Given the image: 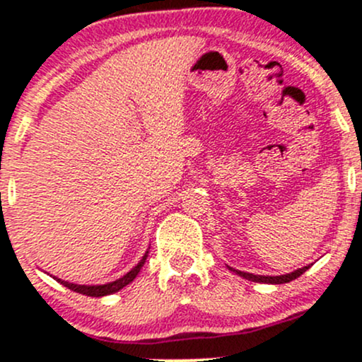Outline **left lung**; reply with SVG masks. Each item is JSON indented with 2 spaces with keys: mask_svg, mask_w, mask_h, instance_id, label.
Returning a JSON list of instances; mask_svg holds the SVG:
<instances>
[{
  "mask_svg": "<svg viewBox=\"0 0 362 362\" xmlns=\"http://www.w3.org/2000/svg\"><path fill=\"white\" fill-rule=\"evenodd\" d=\"M230 272H233L235 275H239L242 278H245V280H251V281H256V284H273V285H280V284H288V281L296 280V278H299L305 269H309V264L308 266H303V268L296 269V272L292 273H287V275H280V276H264V275H254V273H245V272H240V269H235L232 268V266H228Z\"/></svg>",
  "mask_w": 362,
  "mask_h": 362,
  "instance_id": "1",
  "label": "left lung"
}]
</instances>
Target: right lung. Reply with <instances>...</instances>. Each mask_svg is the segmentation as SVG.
<instances>
[{
  "label": "right lung",
  "mask_w": 362,
  "mask_h": 362,
  "mask_svg": "<svg viewBox=\"0 0 362 362\" xmlns=\"http://www.w3.org/2000/svg\"><path fill=\"white\" fill-rule=\"evenodd\" d=\"M148 252L149 251H146L144 256H142V259L139 261V263L134 266V268L130 269L127 275H123L122 278H118V280L110 281V284H105V285H78V284H70V281H65V280H62V278H57V276H53V278L57 281H59L62 285H65L66 288H70V291H74L77 293H82V296H89V297L111 296V293L122 291L123 287H127L129 284H132L134 278L139 275V272H141V268L144 266L146 259H148Z\"/></svg>",
  "instance_id": "obj_1"
}]
</instances>
